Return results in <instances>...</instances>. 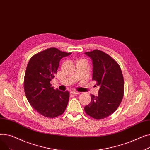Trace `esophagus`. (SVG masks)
I'll return each instance as SVG.
<instances>
[{
	"label": "esophagus",
	"mask_w": 150,
	"mask_h": 150,
	"mask_svg": "<svg viewBox=\"0 0 150 150\" xmlns=\"http://www.w3.org/2000/svg\"><path fill=\"white\" fill-rule=\"evenodd\" d=\"M70 93L72 94H80V92H78V91H71V92H70Z\"/></svg>",
	"instance_id": "34e87169"
}]
</instances>
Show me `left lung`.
<instances>
[{
  "label": "left lung",
  "instance_id": "left-lung-1",
  "mask_svg": "<svg viewBox=\"0 0 150 150\" xmlns=\"http://www.w3.org/2000/svg\"><path fill=\"white\" fill-rule=\"evenodd\" d=\"M85 54L93 60V81L100 88L97 96L91 94V102L84 110L91 117L102 119L111 115L120 104L124 94V77L118 63L103 51L94 50Z\"/></svg>",
  "mask_w": 150,
  "mask_h": 150
}]
</instances>
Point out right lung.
I'll return each instance as SVG.
<instances>
[{
  "label": "right lung",
  "instance_id": "1",
  "mask_svg": "<svg viewBox=\"0 0 150 150\" xmlns=\"http://www.w3.org/2000/svg\"><path fill=\"white\" fill-rule=\"evenodd\" d=\"M71 54L50 48L34 55L28 62L24 77L25 93L32 107L44 117L54 118L65 111L69 92L54 90L50 81L57 73L60 59Z\"/></svg>",
  "mask_w": 150,
  "mask_h": 150
}]
</instances>
